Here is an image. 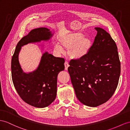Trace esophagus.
<instances>
[{
	"label": "esophagus",
	"mask_w": 130,
	"mask_h": 130,
	"mask_svg": "<svg viewBox=\"0 0 130 130\" xmlns=\"http://www.w3.org/2000/svg\"><path fill=\"white\" fill-rule=\"evenodd\" d=\"M64 65H65V69L66 70H67L68 67H69V66H70V65H69V64L68 62V61H65V63H64Z\"/></svg>",
	"instance_id": "esophagus-1"
}]
</instances>
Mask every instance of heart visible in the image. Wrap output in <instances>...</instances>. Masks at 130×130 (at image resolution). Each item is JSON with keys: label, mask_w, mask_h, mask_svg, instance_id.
I'll return each mask as SVG.
<instances>
[{"label": "heart", "mask_w": 130, "mask_h": 130, "mask_svg": "<svg viewBox=\"0 0 130 130\" xmlns=\"http://www.w3.org/2000/svg\"><path fill=\"white\" fill-rule=\"evenodd\" d=\"M60 45L56 43L54 49L57 54L64 52V47L68 49L70 58L80 59L85 58L90 52L93 45L92 38L88 36H85L81 32H68L62 34L59 38Z\"/></svg>", "instance_id": "b5f03b06"}]
</instances>
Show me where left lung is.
Masks as SVG:
<instances>
[{
  "instance_id": "obj_1",
  "label": "left lung",
  "mask_w": 130,
  "mask_h": 130,
  "mask_svg": "<svg viewBox=\"0 0 130 130\" xmlns=\"http://www.w3.org/2000/svg\"><path fill=\"white\" fill-rule=\"evenodd\" d=\"M97 31L89 54L70 61L68 71L75 94L82 104L95 107L114 94L120 75L118 48L104 29Z\"/></svg>"
}]
</instances>
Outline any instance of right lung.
<instances>
[{
	"label": "right lung",
	"instance_id": "obj_1",
	"mask_svg": "<svg viewBox=\"0 0 130 130\" xmlns=\"http://www.w3.org/2000/svg\"><path fill=\"white\" fill-rule=\"evenodd\" d=\"M52 36L47 28L32 29L19 42L11 59L12 79L16 91L25 102L36 108L46 107L55 100L58 75L65 69V60L45 52L37 69L33 72L26 73L19 63V54L23 45L48 41Z\"/></svg>",
	"mask_w": 130,
	"mask_h": 130
}]
</instances>
